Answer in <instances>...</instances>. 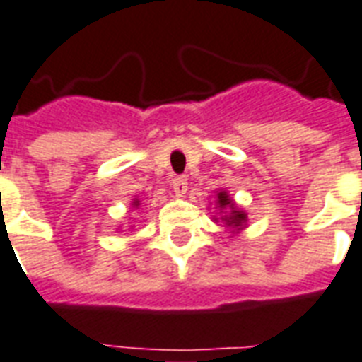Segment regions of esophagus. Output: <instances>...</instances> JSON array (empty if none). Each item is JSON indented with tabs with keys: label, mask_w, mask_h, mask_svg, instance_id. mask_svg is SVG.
<instances>
[{
	"label": "esophagus",
	"mask_w": 362,
	"mask_h": 362,
	"mask_svg": "<svg viewBox=\"0 0 362 362\" xmlns=\"http://www.w3.org/2000/svg\"><path fill=\"white\" fill-rule=\"evenodd\" d=\"M172 185H173V192L177 196H185L187 194V177L185 175H177V177L172 179Z\"/></svg>",
	"instance_id": "34e87169"
}]
</instances>
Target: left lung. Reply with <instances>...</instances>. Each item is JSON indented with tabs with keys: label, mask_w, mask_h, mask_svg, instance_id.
<instances>
[{
	"label": "left lung",
	"mask_w": 362,
	"mask_h": 362,
	"mask_svg": "<svg viewBox=\"0 0 362 362\" xmlns=\"http://www.w3.org/2000/svg\"><path fill=\"white\" fill-rule=\"evenodd\" d=\"M215 209L218 213H216V216L213 215V221L224 222V226L231 235H237L247 228L248 213L233 202V198L228 194L226 190H216Z\"/></svg>",
	"instance_id": "1"
}]
</instances>
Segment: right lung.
<instances>
[{
	"mask_svg": "<svg viewBox=\"0 0 362 362\" xmlns=\"http://www.w3.org/2000/svg\"><path fill=\"white\" fill-rule=\"evenodd\" d=\"M131 207L132 209H138V207H140V198H134L131 202Z\"/></svg>",
	"mask_w": 362,
	"mask_h": 362,
	"instance_id": "add662e5",
	"label": "right lung"
}]
</instances>
